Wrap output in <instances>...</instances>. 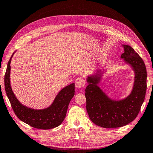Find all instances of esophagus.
<instances>
[{"mask_svg": "<svg viewBox=\"0 0 153 153\" xmlns=\"http://www.w3.org/2000/svg\"><path fill=\"white\" fill-rule=\"evenodd\" d=\"M85 86V81L81 77L77 78L75 80V86L76 88H82Z\"/></svg>", "mask_w": 153, "mask_h": 153, "instance_id": "1", "label": "esophagus"}]
</instances>
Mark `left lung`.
<instances>
[{
  "label": "left lung",
  "instance_id": "1",
  "mask_svg": "<svg viewBox=\"0 0 153 153\" xmlns=\"http://www.w3.org/2000/svg\"><path fill=\"white\" fill-rule=\"evenodd\" d=\"M124 52L120 56L135 73L131 93L124 99L112 100L98 86L103 72L97 71L86 79L85 89L86 110L95 124L105 128L124 126L134 120L145 100L147 90V70L143 59L130 46L123 45Z\"/></svg>",
  "mask_w": 153,
  "mask_h": 153
}]
</instances>
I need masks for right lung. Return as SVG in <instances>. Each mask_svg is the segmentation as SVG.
Segmentation results:
<instances>
[{
    "label": "right lung",
    "instance_id": "1",
    "mask_svg": "<svg viewBox=\"0 0 153 153\" xmlns=\"http://www.w3.org/2000/svg\"><path fill=\"white\" fill-rule=\"evenodd\" d=\"M13 53L8 63L4 76L6 93L13 112L19 120L33 128L48 130L57 127L65 119L68 106L74 96V84H71L63 88L48 107L34 109L26 107L17 99L10 86V63Z\"/></svg>",
    "mask_w": 153,
    "mask_h": 153
}]
</instances>
